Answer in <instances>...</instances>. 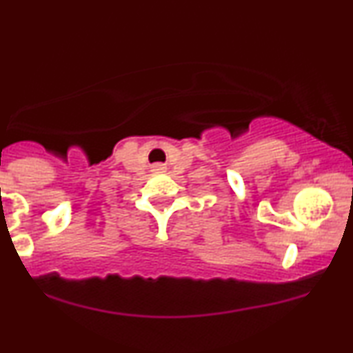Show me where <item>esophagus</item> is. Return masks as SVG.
Listing matches in <instances>:
<instances>
[{
    "instance_id": "obj_1",
    "label": "esophagus",
    "mask_w": 353,
    "mask_h": 353,
    "mask_svg": "<svg viewBox=\"0 0 353 353\" xmlns=\"http://www.w3.org/2000/svg\"><path fill=\"white\" fill-rule=\"evenodd\" d=\"M152 170H154V172H163V170H165V163H161V162L154 163Z\"/></svg>"
}]
</instances>
